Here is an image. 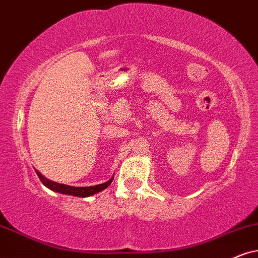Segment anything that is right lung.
Listing matches in <instances>:
<instances>
[{
    "mask_svg": "<svg viewBox=\"0 0 258 258\" xmlns=\"http://www.w3.org/2000/svg\"><path fill=\"white\" fill-rule=\"evenodd\" d=\"M37 174L39 176V178H40V181L42 182V184L46 185V187L50 188L51 190L58 191V193H61V194L75 195V197H78V198H87V197H90V195L99 193V191L103 190V189H106L107 187H108V185L112 183V181H113V177H112L109 181H107L106 183L93 185V187H71V185L60 184V183H57V182L48 180V178L44 177V176H42L40 172H38V171H37Z\"/></svg>",
    "mask_w": 258,
    "mask_h": 258,
    "instance_id": "1",
    "label": "right lung"
}]
</instances>
